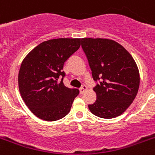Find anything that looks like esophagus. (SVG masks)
I'll return each instance as SVG.
<instances>
[{
    "instance_id": "obj_1",
    "label": "esophagus",
    "mask_w": 155,
    "mask_h": 155,
    "mask_svg": "<svg viewBox=\"0 0 155 155\" xmlns=\"http://www.w3.org/2000/svg\"><path fill=\"white\" fill-rule=\"evenodd\" d=\"M86 90H87V87H86L85 85H82L81 89H80V94H83Z\"/></svg>"
}]
</instances>
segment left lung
Segmentation results:
<instances>
[{"label":"left lung","instance_id":"1","mask_svg":"<svg viewBox=\"0 0 155 155\" xmlns=\"http://www.w3.org/2000/svg\"><path fill=\"white\" fill-rule=\"evenodd\" d=\"M97 100L89 109L102 118H114L127 110L138 94L140 75L131 54L119 43L106 38H82Z\"/></svg>","mask_w":155,"mask_h":155}]
</instances>
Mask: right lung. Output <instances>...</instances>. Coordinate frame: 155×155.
I'll return each mask as SVG.
<instances>
[{
    "label": "right lung",
    "mask_w": 155,
    "mask_h": 155,
    "mask_svg": "<svg viewBox=\"0 0 155 155\" xmlns=\"http://www.w3.org/2000/svg\"><path fill=\"white\" fill-rule=\"evenodd\" d=\"M80 45L81 38L45 41L22 61L18 74L20 94L29 110L41 119L54 122L70 113L79 90L64 85L62 70L65 61Z\"/></svg>",
    "instance_id": "obj_1"
}]
</instances>
